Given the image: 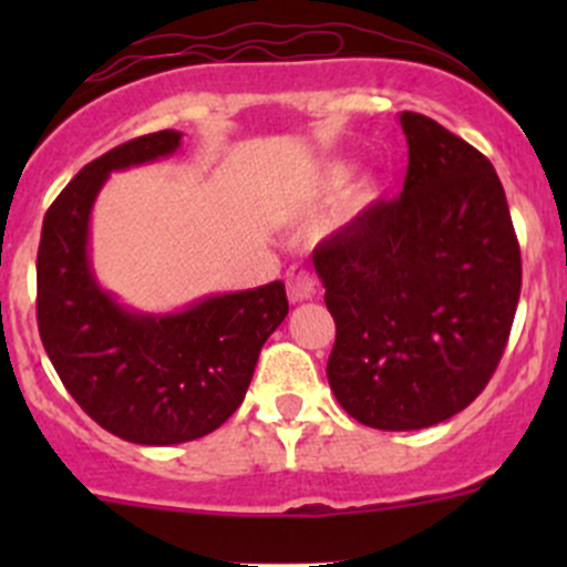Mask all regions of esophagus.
Returning a JSON list of instances; mask_svg holds the SVG:
<instances>
[{
    "instance_id": "1",
    "label": "esophagus",
    "mask_w": 567,
    "mask_h": 567,
    "mask_svg": "<svg viewBox=\"0 0 567 567\" xmlns=\"http://www.w3.org/2000/svg\"><path fill=\"white\" fill-rule=\"evenodd\" d=\"M312 296H316V279H312V274L301 266L290 268L288 271V299L293 301V305H299V301L312 299Z\"/></svg>"
}]
</instances>
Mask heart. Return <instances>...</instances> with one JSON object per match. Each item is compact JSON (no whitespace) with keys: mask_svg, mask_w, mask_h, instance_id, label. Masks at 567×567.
Here are the masks:
<instances>
[{"mask_svg":"<svg viewBox=\"0 0 567 567\" xmlns=\"http://www.w3.org/2000/svg\"><path fill=\"white\" fill-rule=\"evenodd\" d=\"M353 177V164L351 162H329L323 169L316 175V188L320 194H340L342 188L351 183ZM381 186L373 181V177H362L359 183H353L351 188V208L362 210L368 205H373L379 199Z\"/></svg>","mask_w":567,"mask_h":567,"instance_id":"1","label":"heart"}]
</instances>
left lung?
Returning a JSON list of instances; mask_svg holds the SVG:
<instances>
[{
	"label": "left lung",
	"instance_id": "left-lung-1",
	"mask_svg": "<svg viewBox=\"0 0 567 567\" xmlns=\"http://www.w3.org/2000/svg\"><path fill=\"white\" fill-rule=\"evenodd\" d=\"M409 173L312 251L337 323L326 375L379 431L466 409L494 375L522 293V251L494 164L425 114L403 112Z\"/></svg>",
	"mask_w": 567,
	"mask_h": 567
}]
</instances>
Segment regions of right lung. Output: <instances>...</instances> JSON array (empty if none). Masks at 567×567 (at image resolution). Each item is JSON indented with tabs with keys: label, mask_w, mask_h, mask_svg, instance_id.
Wrapping results in <instances>:
<instances>
[{
	"label": "right lung",
	"mask_w": 567,
	"mask_h": 567,
	"mask_svg": "<svg viewBox=\"0 0 567 567\" xmlns=\"http://www.w3.org/2000/svg\"><path fill=\"white\" fill-rule=\"evenodd\" d=\"M181 131H156L90 162L45 210L38 329L56 375L114 436L167 447L216 431L249 390L257 357L288 316L285 285L216 293L175 312H142L101 288L90 216L109 175L167 158Z\"/></svg>",
	"instance_id": "right-lung-1"
}]
</instances>
